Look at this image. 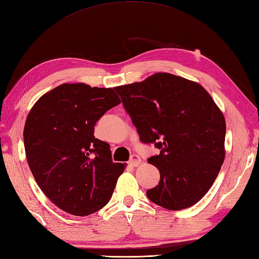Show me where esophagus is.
Here are the masks:
<instances>
[{"instance_id":"1","label":"esophagus","mask_w":259,"mask_h":259,"mask_svg":"<svg viewBox=\"0 0 259 259\" xmlns=\"http://www.w3.org/2000/svg\"><path fill=\"white\" fill-rule=\"evenodd\" d=\"M141 162H142V160H141L140 156H137V155H133V156H132V158L130 159L128 164L131 166H134V167H136V166H139L141 164Z\"/></svg>"}]
</instances>
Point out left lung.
Segmentation results:
<instances>
[{
	"label": "left lung",
	"instance_id": "left-lung-1",
	"mask_svg": "<svg viewBox=\"0 0 259 259\" xmlns=\"http://www.w3.org/2000/svg\"><path fill=\"white\" fill-rule=\"evenodd\" d=\"M144 144L159 154L148 163L159 170L146 195L154 204L180 210L208 192L225 158L226 123L202 85L169 73L115 88Z\"/></svg>",
	"mask_w": 259,
	"mask_h": 259
}]
</instances>
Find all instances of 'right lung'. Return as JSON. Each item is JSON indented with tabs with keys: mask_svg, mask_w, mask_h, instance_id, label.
Here are the masks:
<instances>
[{
	"mask_svg": "<svg viewBox=\"0 0 259 259\" xmlns=\"http://www.w3.org/2000/svg\"><path fill=\"white\" fill-rule=\"evenodd\" d=\"M120 103L113 89L62 84L28 113L23 137L28 166L42 192L75 216L100 210L111 199L124 164L95 139L97 120Z\"/></svg>",
	"mask_w": 259,
	"mask_h": 259,
	"instance_id": "right-lung-1",
	"label": "right lung"
}]
</instances>
